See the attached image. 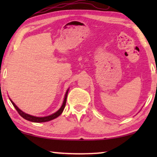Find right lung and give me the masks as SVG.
<instances>
[{
	"instance_id": "obj_1",
	"label": "right lung",
	"mask_w": 157,
	"mask_h": 157,
	"mask_svg": "<svg viewBox=\"0 0 157 157\" xmlns=\"http://www.w3.org/2000/svg\"><path fill=\"white\" fill-rule=\"evenodd\" d=\"M68 90H67V91H66V94L65 95V98H64V101L63 102V104H62V106H61V108H60L59 110L57 111L56 113H53V114H51L50 116H48V117H33V116L27 114V113L23 112V111H21V109H19L18 108V106H16V104H15L11 100H10V101H11L12 104L13 105L15 109H16V111H18V113L21 116V117L23 118V119H26V120H28V121H32V122H36V123H40V122H46V121H51V120H53V119H56V118H57L58 117H59V116L61 114L62 112H63V109H64V108H65V106H66V98H67V95H68Z\"/></svg>"
}]
</instances>
